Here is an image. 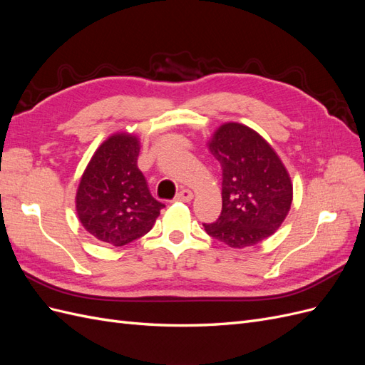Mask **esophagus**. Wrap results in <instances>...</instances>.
<instances>
[{"label":"esophagus","instance_id":"esophagus-1","mask_svg":"<svg viewBox=\"0 0 365 365\" xmlns=\"http://www.w3.org/2000/svg\"><path fill=\"white\" fill-rule=\"evenodd\" d=\"M193 200V193L189 189H182L175 196V201H181V202H190Z\"/></svg>","mask_w":365,"mask_h":365}]
</instances>
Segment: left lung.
<instances>
[{
	"mask_svg": "<svg viewBox=\"0 0 365 365\" xmlns=\"http://www.w3.org/2000/svg\"><path fill=\"white\" fill-rule=\"evenodd\" d=\"M222 169V212L204 224L208 236L231 248L256 245L275 233L292 202V184L277 153L256 130L220 126L208 143Z\"/></svg>",
	"mask_w": 365,
	"mask_h": 365,
	"instance_id": "obj_1",
	"label": "left lung"
}]
</instances>
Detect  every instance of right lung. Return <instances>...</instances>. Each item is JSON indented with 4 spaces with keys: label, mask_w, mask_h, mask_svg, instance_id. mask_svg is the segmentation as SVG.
Here are the masks:
<instances>
[{
    "label": "right lung",
    "mask_w": 365,
    "mask_h": 365,
    "mask_svg": "<svg viewBox=\"0 0 365 365\" xmlns=\"http://www.w3.org/2000/svg\"><path fill=\"white\" fill-rule=\"evenodd\" d=\"M138 153L137 137H109L94 152L77 189L76 210L81 224L109 245L121 247L145 236L164 207L149 192L137 165Z\"/></svg>",
    "instance_id": "obj_1"
}]
</instances>
